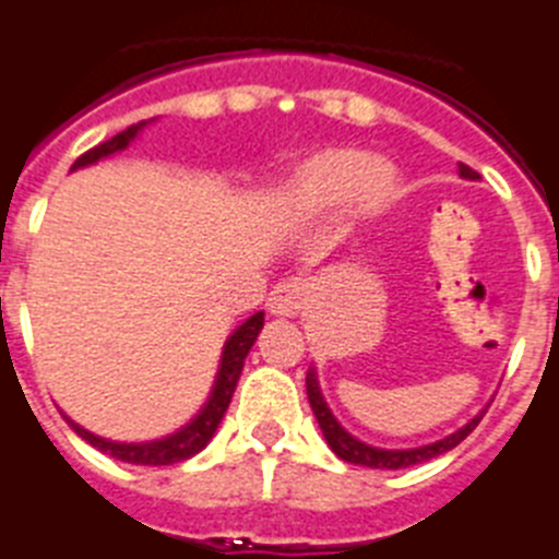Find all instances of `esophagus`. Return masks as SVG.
<instances>
[{
    "instance_id": "obj_1",
    "label": "esophagus",
    "mask_w": 559,
    "mask_h": 559,
    "mask_svg": "<svg viewBox=\"0 0 559 559\" xmlns=\"http://www.w3.org/2000/svg\"><path fill=\"white\" fill-rule=\"evenodd\" d=\"M300 300H304V289L293 281H284V284L273 286V293L266 298V309L275 318H293V314H298Z\"/></svg>"
}]
</instances>
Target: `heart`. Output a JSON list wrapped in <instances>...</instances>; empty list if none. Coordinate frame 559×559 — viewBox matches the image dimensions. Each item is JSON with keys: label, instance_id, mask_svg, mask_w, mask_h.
<instances>
[{"label": "heart", "instance_id": "obj_1", "mask_svg": "<svg viewBox=\"0 0 559 559\" xmlns=\"http://www.w3.org/2000/svg\"><path fill=\"white\" fill-rule=\"evenodd\" d=\"M400 197V174L357 145H329L293 165L275 202L295 222H323L340 211L373 219Z\"/></svg>", "mask_w": 559, "mask_h": 559}]
</instances>
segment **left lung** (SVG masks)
I'll return each instance as SVG.
<instances>
[{
    "label": "left lung",
    "mask_w": 559,
    "mask_h": 559,
    "mask_svg": "<svg viewBox=\"0 0 559 559\" xmlns=\"http://www.w3.org/2000/svg\"><path fill=\"white\" fill-rule=\"evenodd\" d=\"M459 174L464 179H478V174L469 168V165L459 163ZM307 396H309V405H312V414L318 419L320 430H323V439L326 444L332 448V453L337 459L348 461V464H360V467H371V469H405V467H414V464H421V461H430L436 455H444L448 450H453L455 444L467 439L469 433L475 430V425L481 421L484 411L478 416L467 421L464 427H459L455 433L444 436L439 441H430V444H421V448H407V450H385V448H373V444H366L360 441L357 436H352L346 427L340 425L334 419L332 407L326 405L323 400V391H320V382H318V373L314 368L307 371Z\"/></svg>",
    "instance_id": "8db88e82"
}]
</instances>
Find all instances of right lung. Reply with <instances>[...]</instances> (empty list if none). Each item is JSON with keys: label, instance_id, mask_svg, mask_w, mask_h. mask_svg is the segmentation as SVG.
Returning a JSON list of instances; mask_svg holds the SVG:
<instances>
[{"label": "right lung", "instance_id": "add662e5", "mask_svg": "<svg viewBox=\"0 0 559 559\" xmlns=\"http://www.w3.org/2000/svg\"><path fill=\"white\" fill-rule=\"evenodd\" d=\"M152 123V120H143L138 126H129L126 132L115 134L111 140L106 143L95 145L92 152L81 154L72 165V171L78 168H86V165H95L100 159H109L111 154H120L123 148L138 140V134L143 132L145 126ZM264 329V312H255L241 323L230 337L225 340V348H222V360H219V371H216V380H213L211 388V396L202 407H199V414L193 416L191 421L174 430V433L163 436V439H152V441H111L104 439V436L92 433L86 427H81L78 421H72L70 416L64 414L67 425L75 430L86 444L92 448H98L100 453H109L111 459L118 461H129V464H143V467H165V464H179V461L191 459L197 455L199 450L207 448V441L213 439L216 433V427L219 421L225 419V411L233 400V391L239 385V377H241V368H245V357L250 354L252 343L259 337V332Z\"/></svg>", "mask_w": 559, "mask_h": 559}]
</instances>
